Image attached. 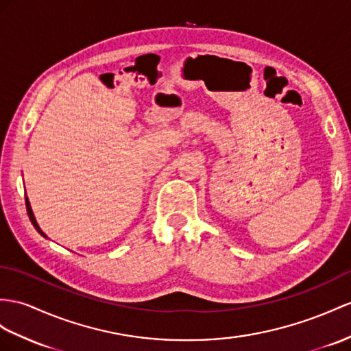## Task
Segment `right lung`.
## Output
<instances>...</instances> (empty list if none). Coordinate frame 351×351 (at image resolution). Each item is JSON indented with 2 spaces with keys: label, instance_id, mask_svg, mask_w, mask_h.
<instances>
[{
  "label": "right lung",
  "instance_id": "right-lung-1",
  "mask_svg": "<svg viewBox=\"0 0 351 351\" xmlns=\"http://www.w3.org/2000/svg\"><path fill=\"white\" fill-rule=\"evenodd\" d=\"M25 203H26V210H28V217H29V219H31V222H32V226L35 227V230H37L41 236H44L46 237V234H44V232L41 231V228L38 227V223H37V221H35V218H34V213H32V209H31V204H29V200H28V197H25Z\"/></svg>",
  "mask_w": 351,
  "mask_h": 351
}]
</instances>
